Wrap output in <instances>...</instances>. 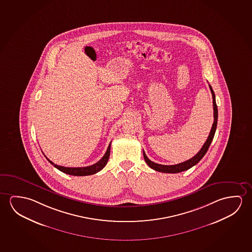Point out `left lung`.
Instances as JSON below:
<instances>
[{"mask_svg": "<svg viewBox=\"0 0 252 252\" xmlns=\"http://www.w3.org/2000/svg\"><path fill=\"white\" fill-rule=\"evenodd\" d=\"M209 89L211 91L212 93V97H213V107H214V123L212 125V128L209 132V137L206 140L205 143L202 146L201 150L198 152L196 155H194L193 158L186 160L184 162L179 163L176 165H171V166H167V165H161V164H157V163L152 161L150 159L147 158V155L143 151L144 159L145 161L147 162V165L151 167L152 169L158 172H162V173H168V174H175V173H180L182 171H186L192 167H194V165H196L200 160H201L203 156L206 155V153L209 149L210 144L213 140L214 136H215V132L217 130V119H218V110H217V103H216V95L214 93L213 89L211 87V85H209Z\"/></svg>", "mask_w": 252, "mask_h": 252, "instance_id": "left-lung-1", "label": "left lung"}]
</instances>
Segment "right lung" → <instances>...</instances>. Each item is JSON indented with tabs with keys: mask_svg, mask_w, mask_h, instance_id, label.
Listing matches in <instances>:
<instances>
[{
	"mask_svg": "<svg viewBox=\"0 0 252 252\" xmlns=\"http://www.w3.org/2000/svg\"><path fill=\"white\" fill-rule=\"evenodd\" d=\"M110 149H111V143L109 144L108 148H107L105 155L102 157L100 160H98L97 163L93 164L92 166L84 167H63V166H58V165H56L51 160L48 159L45 155L44 156L56 168H58V170L61 171L64 174L74 175V176H85V175L96 174L105 167V165L107 164V161H108L109 156H110Z\"/></svg>",
	"mask_w": 252,
	"mask_h": 252,
	"instance_id": "right-lung-1",
	"label": "right lung"
}]
</instances>
